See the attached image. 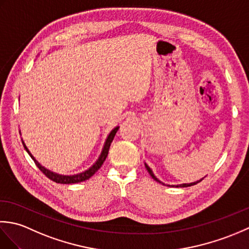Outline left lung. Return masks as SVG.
Wrapping results in <instances>:
<instances>
[{
	"instance_id": "1",
	"label": "left lung",
	"mask_w": 249,
	"mask_h": 249,
	"mask_svg": "<svg viewBox=\"0 0 249 249\" xmlns=\"http://www.w3.org/2000/svg\"><path fill=\"white\" fill-rule=\"evenodd\" d=\"M144 165H145V168H146V170L149 171V173H150V176L155 179L156 182H158V183H160V184H162V185H166V186H170V187H188V186H193V185H195V184H197V183H199V182H201L202 181V178L201 179H199V181H197V182H194V183H185V184H178V185H169V184H165V183H162L161 181H160V179H158L156 177H155V174L153 173V171H152V169L146 165V163L144 162Z\"/></svg>"
}]
</instances>
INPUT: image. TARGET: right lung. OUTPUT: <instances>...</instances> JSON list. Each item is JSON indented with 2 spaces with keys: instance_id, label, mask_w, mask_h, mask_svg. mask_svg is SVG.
I'll return each mask as SVG.
<instances>
[{
  "instance_id": "1",
  "label": "right lung",
  "mask_w": 249,
  "mask_h": 249,
  "mask_svg": "<svg viewBox=\"0 0 249 249\" xmlns=\"http://www.w3.org/2000/svg\"><path fill=\"white\" fill-rule=\"evenodd\" d=\"M120 126H116V127H114L112 130L110 131L107 139H106L105 143H104V146H103V150H102V153H100V155L98 157V160L95 161L93 165L89 167V169H87L86 171H82L80 173H77V174H70V176H66V174H60V173H56V172H53L49 170V169H47L46 167H44L43 165H40V162H38L36 160V158L32 155V153L29 151L28 147H26L24 141L22 140V143H23V146L25 151L29 153V155L31 156L32 160H34V162L36 163V166L39 168V170L43 172L45 176L47 178H49L50 179H52V181L55 182V183H60V184H73V183H80V182H83V181H87V179H89V178H91L93 174H95V172H96L98 169L102 167V165L104 163L105 160L107 158L108 156V152H109V149H110V145H111V142L113 141V138L114 136L116 134V131L119 130Z\"/></svg>"
}]
</instances>
